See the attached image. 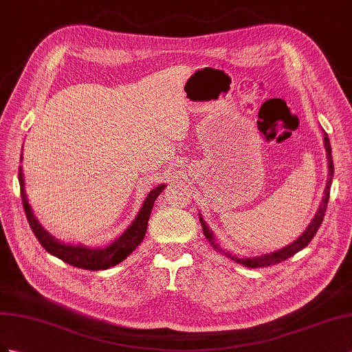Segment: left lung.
I'll use <instances>...</instances> for the list:
<instances>
[{
  "mask_svg": "<svg viewBox=\"0 0 352 352\" xmlns=\"http://www.w3.org/2000/svg\"><path fill=\"white\" fill-rule=\"evenodd\" d=\"M324 147H326V152H327V165H329V178H327V184L324 188V196L321 199V204L318 206V210L316 217L311 221L309 226L307 227L305 232L300 234L294 243H290L282 249L276 250V252H271V254H264V255H258V256H249V258H237L236 255H232L230 252H224V255L230 259H233L234 263L242 264L245 267H250V268H259V267H270V265H276L278 263H282V261H286L287 258L294 256L296 252H299L300 249H304L305 246H308V243L313 240V237L316 236L318 227L323 223V218L326 214V208H327V202H329V197H330V186H332V178H333V159H332V147H330V142H329V137L324 133ZM200 219V224H202V230H204V234L208 239V242L212 245V248L215 250H219V252H223V250L219 249L218 243H215V237L210 232L209 227L206 226V223L204 221L202 217H199Z\"/></svg>",
  "mask_w": 352,
  "mask_h": 352,
  "instance_id": "8db88e82",
  "label": "left lung"
}]
</instances>
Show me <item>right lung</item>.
Returning a JSON list of instances; mask_svg holds the SVG:
<instances>
[{"label":"right lung","mask_w":352,"mask_h":352,"mask_svg":"<svg viewBox=\"0 0 352 352\" xmlns=\"http://www.w3.org/2000/svg\"><path fill=\"white\" fill-rule=\"evenodd\" d=\"M20 162H22V156H20ZM19 184H20V196H22V202H23L29 227L32 228V232L36 236L38 242L41 243V246L47 250L48 254L57 256L58 259H62L63 263L69 265L82 268V270H91V271L107 270L119 263H122L128 255L133 254V250H135V248L143 242V239L146 236L147 223H148L150 214H152L155 200L166 187L165 184H160L153 190H150V193L147 195L142 209L138 210V214L131 223V226H129L125 232L115 240V242H112L106 248L93 249V248H87L84 245L74 246V245L60 243L57 239H54L52 234H48L41 227V224L38 223V219L35 218L31 206H29L26 192H25V179H23L22 166H19Z\"/></svg>","instance_id":"obj_1"}]
</instances>
